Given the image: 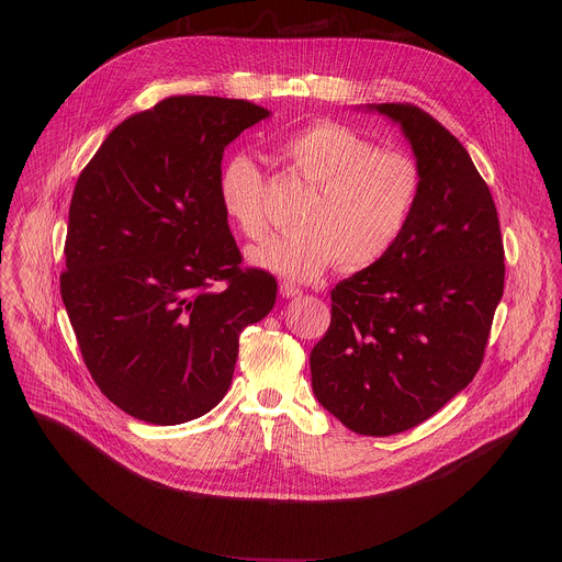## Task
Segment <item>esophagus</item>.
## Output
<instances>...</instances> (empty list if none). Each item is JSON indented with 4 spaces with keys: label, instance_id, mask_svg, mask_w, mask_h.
<instances>
[{
    "label": "esophagus",
    "instance_id": "obj_1",
    "mask_svg": "<svg viewBox=\"0 0 562 562\" xmlns=\"http://www.w3.org/2000/svg\"><path fill=\"white\" fill-rule=\"evenodd\" d=\"M280 293H282V297H297V295H302V289L291 284V282H282Z\"/></svg>",
    "mask_w": 562,
    "mask_h": 562
}]
</instances>
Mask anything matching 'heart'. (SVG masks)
<instances>
[{
	"instance_id": "heart-1",
	"label": "heart",
	"mask_w": 562,
	"mask_h": 562,
	"mask_svg": "<svg viewBox=\"0 0 562 562\" xmlns=\"http://www.w3.org/2000/svg\"><path fill=\"white\" fill-rule=\"evenodd\" d=\"M278 153L313 189L297 215L302 228L251 251L258 267L291 280H315L336 262L345 271H362L386 258L405 235L423 195V171L412 155L378 148L331 120L289 133ZM217 198L231 224L251 243L269 235L267 182L251 155L224 159Z\"/></svg>"
}]
</instances>
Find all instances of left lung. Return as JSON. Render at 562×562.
<instances>
[{
  "mask_svg": "<svg viewBox=\"0 0 562 562\" xmlns=\"http://www.w3.org/2000/svg\"><path fill=\"white\" fill-rule=\"evenodd\" d=\"M423 171L400 243L331 291V325L311 351L313 393L360 436L418 427L483 364L505 289V247L487 182L427 111L391 102Z\"/></svg>",
  "mask_w": 562,
  "mask_h": 562,
  "instance_id": "left-lung-1",
  "label": "left lung"
}]
</instances>
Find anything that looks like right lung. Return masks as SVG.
Listing matches in <instances>:
<instances>
[{
  "mask_svg": "<svg viewBox=\"0 0 562 562\" xmlns=\"http://www.w3.org/2000/svg\"><path fill=\"white\" fill-rule=\"evenodd\" d=\"M265 117L247 100L171 95L117 124L77 178L59 291L91 378L137 420L211 412L239 334L276 304L217 198L226 144Z\"/></svg>",
  "mask_w": 562,
  "mask_h": 562,
  "instance_id": "add662e5",
  "label": "right lung"
}]
</instances>
